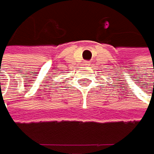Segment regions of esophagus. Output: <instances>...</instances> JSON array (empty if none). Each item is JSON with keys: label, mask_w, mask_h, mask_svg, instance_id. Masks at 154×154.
<instances>
[{"label": "esophagus", "mask_w": 154, "mask_h": 154, "mask_svg": "<svg viewBox=\"0 0 154 154\" xmlns=\"http://www.w3.org/2000/svg\"><path fill=\"white\" fill-rule=\"evenodd\" d=\"M90 64V61H85V65H89Z\"/></svg>", "instance_id": "34e87169"}]
</instances>
